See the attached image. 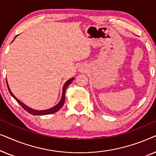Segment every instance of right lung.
I'll return each mask as SVG.
<instances>
[{
    "instance_id": "right-lung-1",
    "label": "right lung",
    "mask_w": 156,
    "mask_h": 156,
    "mask_svg": "<svg viewBox=\"0 0 156 156\" xmlns=\"http://www.w3.org/2000/svg\"><path fill=\"white\" fill-rule=\"evenodd\" d=\"M16 37H15V38H16ZM14 38V39H15ZM74 78H71L70 80H67V82H65V85H64L63 87V89H62V98H61V100L59 101V102L58 104H57L56 106H53V107L49 108V109H46V110H35V109H33V108L29 107V106H27L25 105V104H24L23 103V102H21L20 100H18L17 98L15 97V96L13 95V94L12 93V91H10V87L9 86H8V82H7V80H6V83H7V87H8V91H9V92L10 94H11V96L12 97L14 98L16 100L17 102L20 104V105L22 106V107L24 108V109L25 111H27V112L29 113V114H30L32 115H35V116H36V115H48V114H54V113L57 112V111H59L60 108L62 107L63 104L64 103H65V91L66 89H67V87L69 86V85L71 84L72 80H74Z\"/></svg>"
}]
</instances>
